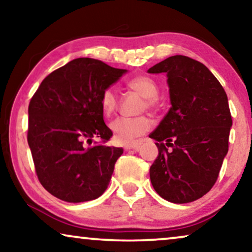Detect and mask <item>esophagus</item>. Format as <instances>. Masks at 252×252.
I'll return each mask as SVG.
<instances>
[{"label": "esophagus", "mask_w": 252, "mask_h": 252, "mask_svg": "<svg viewBox=\"0 0 252 252\" xmlns=\"http://www.w3.org/2000/svg\"><path fill=\"white\" fill-rule=\"evenodd\" d=\"M141 144L140 143H134V144H126L125 147H124V149L125 150H137L140 148Z\"/></svg>", "instance_id": "obj_1"}]
</instances>
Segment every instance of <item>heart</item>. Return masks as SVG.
Here are the masks:
<instances>
[{"mask_svg":"<svg viewBox=\"0 0 252 252\" xmlns=\"http://www.w3.org/2000/svg\"><path fill=\"white\" fill-rule=\"evenodd\" d=\"M127 87L130 91L137 93L143 97L142 109H155L158 104L157 97L159 88L153 78L147 75H136L129 79ZM118 105V97L115 89L109 87L103 91L101 95V106L104 115L110 116L115 112ZM151 120L146 116H139L128 118V117H118L110 124L115 139L120 143H133L146 134L151 128Z\"/></svg>","mask_w":252,"mask_h":252,"instance_id":"heart-1","label":"heart"}]
</instances>
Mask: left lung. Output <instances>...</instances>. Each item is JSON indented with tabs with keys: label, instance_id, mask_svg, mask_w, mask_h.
Masks as SVG:
<instances>
[{
	"label": "left lung",
	"instance_id": "1",
	"mask_svg": "<svg viewBox=\"0 0 252 252\" xmlns=\"http://www.w3.org/2000/svg\"><path fill=\"white\" fill-rule=\"evenodd\" d=\"M148 72L167 74L172 104L149 135L158 148L151 184L168 202L196 201L215 186L228 151L233 120L226 92L204 64L182 55Z\"/></svg>",
	"mask_w": 252,
	"mask_h": 252
}]
</instances>
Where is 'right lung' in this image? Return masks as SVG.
<instances>
[{
    "label": "right lung",
    "instance_id": "add662e5",
    "mask_svg": "<svg viewBox=\"0 0 252 252\" xmlns=\"http://www.w3.org/2000/svg\"><path fill=\"white\" fill-rule=\"evenodd\" d=\"M126 70L94 58H77L48 74L29 105L27 142L37 179L62 201L80 203L108 188L123 148L112 136L101 106L104 89ZM98 137L99 143L92 144Z\"/></svg>",
    "mask_w": 252,
    "mask_h": 252
}]
</instances>
